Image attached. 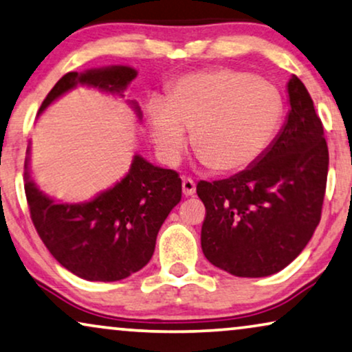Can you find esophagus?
<instances>
[{
  "label": "esophagus",
  "instance_id": "34e87169",
  "mask_svg": "<svg viewBox=\"0 0 352 352\" xmlns=\"http://www.w3.org/2000/svg\"><path fill=\"white\" fill-rule=\"evenodd\" d=\"M182 192H184L186 197L195 194V182L190 177H184L182 179Z\"/></svg>",
  "mask_w": 352,
  "mask_h": 352
}]
</instances>
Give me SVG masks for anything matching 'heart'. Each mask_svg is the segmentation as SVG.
Returning a JSON list of instances; mask_svg holds the SVG:
<instances>
[{
	"instance_id": "obj_1",
	"label": "heart",
	"mask_w": 352,
	"mask_h": 352,
	"mask_svg": "<svg viewBox=\"0 0 352 352\" xmlns=\"http://www.w3.org/2000/svg\"><path fill=\"white\" fill-rule=\"evenodd\" d=\"M283 117L276 85L232 69L187 75L173 86L166 102L153 100L148 128L158 155L175 165L192 129L197 155L218 173L243 170L261 157Z\"/></svg>"
}]
</instances>
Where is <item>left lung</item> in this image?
Listing matches in <instances>:
<instances>
[{
    "mask_svg": "<svg viewBox=\"0 0 352 352\" xmlns=\"http://www.w3.org/2000/svg\"><path fill=\"white\" fill-rule=\"evenodd\" d=\"M290 112L274 142L247 170L197 194L206 214L201 250L213 266L237 277L282 271L309 242L320 221L329 147L306 86L288 81Z\"/></svg>",
    "mask_w": 352,
    "mask_h": 352,
    "instance_id": "1",
    "label": "left lung"
}]
</instances>
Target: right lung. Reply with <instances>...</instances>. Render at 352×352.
I'll return each mask as SVG.
<instances>
[{"label": "right lung", "mask_w": 352, "mask_h": 352, "mask_svg": "<svg viewBox=\"0 0 352 352\" xmlns=\"http://www.w3.org/2000/svg\"><path fill=\"white\" fill-rule=\"evenodd\" d=\"M136 75L126 65L69 72L47 93L40 113L78 85L123 96ZM134 109L141 117L138 105ZM23 187L33 226L50 253L67 271L96 282L122 280L151 261L158 230L182 194L176 171L139 155L122 181L86 204H59L46 197L32 181L27 162Z\"/></svg>", "instance_id": "right-lung-1"}]
</instances>
